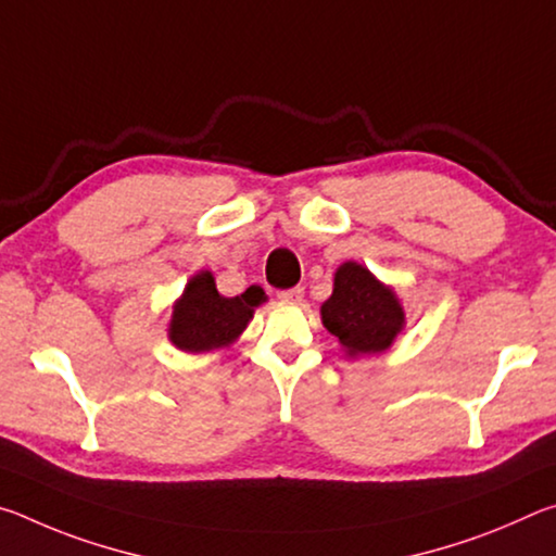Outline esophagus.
<instances>
[{"label":"esophagus","mask_w":556,"mask_h":556,"mask_svg":"<svg viewBox=\"0 0 556 556\" xmlns=\"http://www.w3.org/2000/svg\"><path fill=\"white\" fill-rule=\"evenodd\" d=\"M281 301H291V304H296V301L304 299V287H294V289H285L277 294Z\"/></svg>","instance_id":"34e87169"}]
</instances>
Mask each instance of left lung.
<instances>
[{
  "label": "left lung",
  "mask_w": 556,
  "mask_h": 556,
  "mask_svg": "<svg viewBox=\"0 0 556 556\" xmlns=\"http://www.w3.org/2000/svg\"><path fill=\"white\" fill-rule=\"evenodd\" d=\"M321 324L338 338L341 351L357 361L390 351L407 326V316L394 287L361 262L348 260L336 269L331 296L321 304Z\"/></svg>",
  "instance_id": "8db88e82"
}]
</instances>
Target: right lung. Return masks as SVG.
I'll return each instance as SVG.
<instances>
[{
	"instance_id": "add662e5",
	"label": "right lung",
	"mask_w": 556,
	"mask_h": 556,
	"mask_svg": "<svg viewBox=\"0 0 556 556\" xmlns=\"http://www.w3.org/2000/svg\"><path fill=\"white\" fill-rule=\"evenodd\" d=\"M267 301L262 287H250L240 296H223L213 271L201 269L186 281L181 296L174 301L166 336L174 348L199 355L230 348Z\"/></svg>"
}]
</instances>
